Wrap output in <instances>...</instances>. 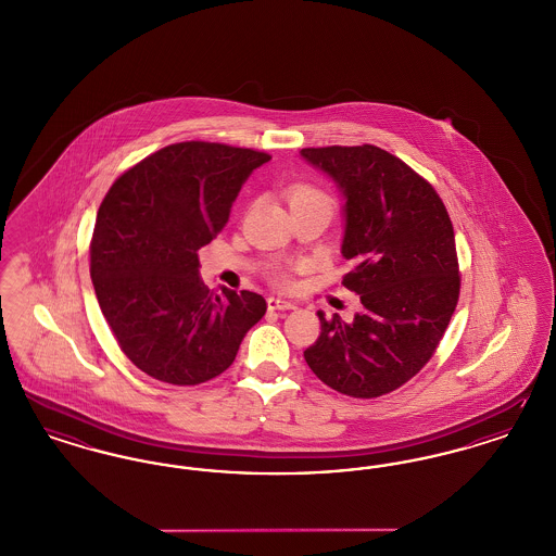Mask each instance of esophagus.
<instances>
[{"instance_id": "obj_1", "label": "esophagus", "mask_w": 556, "mask_h": 556, "mask_svg": "<svg viewBox=\"0 0 556 556\" xmlns=\"http://www.w3.org/2000/svg\"><path fill=\"white\" fill-rule=\"evenodd\" d=\"M266 304H268V308H270V311H293V308H295V304H293V302L281 300V298H275V295H270V298L266 300Z\"/></svg>"}]
</instances>
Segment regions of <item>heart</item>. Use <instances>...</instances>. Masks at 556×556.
I'll return each instance as SVG.
<instances>
[{
	"label": "heart",
	"instance_id": "b5f03b06",
	"mask_svg": "<svg viewBox=\"0 0 556 556\" xmlns=\"http://www.w3.org/2000/svg\"><path fill=\"white\" fill-rule=\"evenodd\" d=\"M286 198H288V204L291 206V211L295 208H304V206H329L333 211V198L323 189V187L315 186L311 181H295L286 189ZM270 277L277 286H290L291 275L286 268H275L270 270Z\"/></svg>",
	"mask_w": 556,
	"mask_h": 556
}]
</instances>
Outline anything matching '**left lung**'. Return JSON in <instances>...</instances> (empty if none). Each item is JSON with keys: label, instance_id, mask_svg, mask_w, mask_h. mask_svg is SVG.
<instances>
[{"label": "left lung", "instance_id": "8db88e82", "mask_svg": "<svg viewBox=\"0 0 556 556\" xmlns=\"http://www.w3.org/2000/svg\"><path fill=\"white\" fill-rule=\"evenodd\" d=\"M345 195V288L363 311L345 323L317 313L320 336L304 358L331 390L390 394L424 369L454 315L460 273L448 211L406 162L370 143L304 148Z\"/></svg>", "mask_w": 556, "mask_h": 556}]
</instances>
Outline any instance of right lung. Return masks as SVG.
Segmentation results:
<instances>
[{
	"label": "right lung",
	"instance_id": "right-lung-1",
	"mask_svg": "<svg viewBox=\"0 0 556 556\" xmlns=\"http://www.w3.org/2000/svg\"><path fill=\"white\" fill-rule=\"evenodd\" d=\"M266 152L212 141L166 146L125 170L100 204L89 243L91 281L118 348L146 375L198 386L229 369L265 317L254 291L214 295L198 250L227 225Z\"/></svg>",
	"mask_w": 556,
	"mask_h": 556
}]
</instances>
